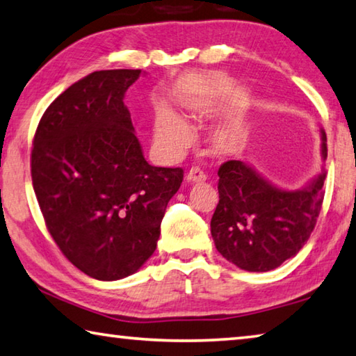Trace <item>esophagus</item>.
<instances>
[{
  "instance_id": "obj_1",
  "label": "esophagus",
  "mask_w": 356,
  "mask_h": 356,
  "mask_svg": "<svg viewBox=\"0 0 356 356\" xmlns=\"http://www.w3.org/2000/svg\"><path fill=\"white\" fill-rule=\"evenodd\" d=\"M206 179H207V176L200 170V168H191V170L186 172V176H185V180L188 184H200V182H204Z\"/></svg>"
}]
</instances>
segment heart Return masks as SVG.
I'll use <instances>...</instances> for the list:
<instances>
[{"label":"heart","mask_w":356,"mask_h":356,"mask_svg":"<svg viewBox=\"0 0 356 356\" xmlns=\"http://www.w3.org/2000/svg\"><path fill=\"white\" fill-rule=\"evenodd\" d=\"M190 141V127L171 108L161 106L155 116V143L161 152L174 155ZM246 141V130L242 125H227L216 131L215 147L221 150H236Z\"/></svg>","instance_id":"1"}]
</instances>
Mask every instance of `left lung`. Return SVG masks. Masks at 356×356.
Masks as SVG:
<instances>
[{
    "mask_svg": "<svg viewBox=\"0 0 356 356\" xmlns=\"http://www.w3.org/2000/svg\"><path fill=\"white\" fill-rule=\"evenodd\" d=\"M323 161L327 135L321 129ZM220 201L210 232L220 254L246 272H268L293 257L308 242L323 201L327 171L298 190L270 182L245 161L229 160L218 170Z\"/></svg>",
    "mask_w": 356,
    "mask_h": 356,
    "instance_id": "8db88e82",
    "label": "left lung"
}]
</instances>
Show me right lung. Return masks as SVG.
<instances>
[{
  "mask_svg": "<svg viewBox=\"0 0 356 356\" xmlns=\"http://www.w3.org/2000/svg\"><path fill=\"white\" fill-rule=\"evenodd\" d=\"M143 74L84 76L47 108L34 135L33 186L48 232L99 281L127 278L154 254L168 202L184 180L182 168L144 159L124 105Z\"/></svg>",
  "mask_w": 356,
  "mask_h": 356,
  "instance_id": "obj_1",
  "label": "right lung"
}]
</instances>
